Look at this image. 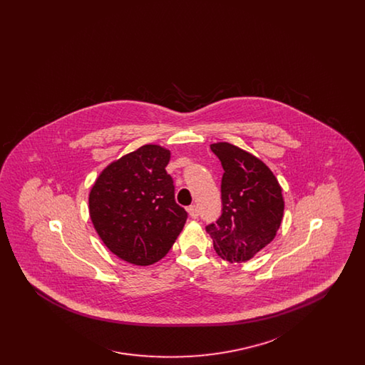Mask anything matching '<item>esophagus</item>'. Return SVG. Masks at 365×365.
I'll return each mask as SVG.
<instances>
[{"label": "esophagus", "mask_w": 365, "mask_h": 365, "mask_svg": "<svg viewBox=\"0 0 365 365\" xmlns=\"http://www.w3.org/2000/svg\"><path fill=\"white\" fill-rule=\"evenodd\" d=\"M187 212H189V216H190L191 219H197L198 217V208L195 207V205H191L187 208Z\"/></svg>", "instance_id": "34e87169"}]
</instances>
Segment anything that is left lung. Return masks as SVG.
Here are the masks:
<instances>
[{"label":"left lung","instance_id":"8db88e82","mask_svg":"<svg viewBox=\"0 0 365 365\" xmlns=\"http://www.w3.org/2000/svg\"><path fill=\"white\" fill-rule=\"evenodd\" d=\"M219 157L222 216L207 226L216 253L230 262L253 259L272 242L282 223L284 201L272 171L253 155L228 142L210 145Z\"/></svg>","mask_w":365,"mask_h":365}]
</instances>
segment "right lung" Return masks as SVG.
<instances>
[{
    "label": "right lung",
    "mask_w": 365,
    "mask_h": 365,
    "mask_svg": "<svg viewBox=\"0 0 365 365\" xmlns=\"http://www.w3.org/2000/svg\"><path fill=\"white\" fill-rule=\"evenodd\" d=\"M171 152L143 145L110 163L88 194L93 226L105 246L134 265L161 260L183 230L187 212L175 202L167 174Z\"/></svg>",
    "instance_id": "1"
}]
</instances>
